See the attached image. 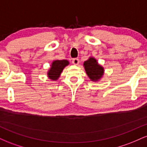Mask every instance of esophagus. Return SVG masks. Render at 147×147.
Segmentation results:
<instances>
[{"label":"esophagus","instance_id":"esophagus-1","mask_svg":"<svg viewBox=\"0 0 147 147\" xmlns=\"http://www.w3.org/2000/svg\"><path fill=\"white\" fill-rule=\"evenodd\" d=\"M72 63L74 64V65H79V59H72Z\"/></svg>","mask_w":147,"mask_h":147}]
</instances>
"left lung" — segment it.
Here are the masks:
<instances>
[{"instance_id": "1", "label": "left lung", "mask_w": 147, "mask_h": 147, "mask_svg": "<svg viewBox=\"0 0 147 147\" xmlns=\"http://www.w3.org/2000/svg\"><path fill=\"white\" fill-rule=\"evenodd\" d=\"M84 67L88 77L92 82H99L104 74V68L94 57H89L88 59L84 61Z\"/></svg>"}]
</instances>
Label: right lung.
Wrapping results in <instances>:
<instances>
[{
  "mask_svg": "<svg viewBox=\"0 0 147 147\" xmlns=\"http://www.w3.org/2000/svg\"><path fill=\"white\" fill-rule=\"evenodd\" d=\"M69 65L68 60H55L52 61L50 68L48 71V77L52 81H56L59 78L65 66Z\"/></svg>",
  "mask_w": 147,
  "mask_h": 147,
  "instance_id": "add662e5",
  "label": "right lung"
}]
</instances>
